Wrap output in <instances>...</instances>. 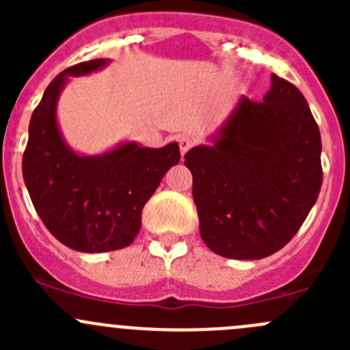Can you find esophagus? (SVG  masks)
Masks as SVG:
<instances>
[{"mask_svg":"<svg viewBox=\"0 0 350 350\" xmlns=\"http://www.w3.org/2000/svg\"><path fill=\"white\" fill-rule=\"evenodd\" d=\"M178 144H179V150H181V154L185 155L189 149H191L193 146H195V140H193L191 137H188V135H183V137H179V139H178Z\"/></svg>","mask_w":350,"mask_h":350,"instance_id":"34e87169","label":"esophagus"}]
</instances>
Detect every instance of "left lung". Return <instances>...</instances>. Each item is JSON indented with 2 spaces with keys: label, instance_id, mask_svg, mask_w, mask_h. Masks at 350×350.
I'll use <instances>...</instances> for the list:
<instances>
[{
  "label": "left lung",
  "instance_id": "left-lung-1",
  "mask_svg": "<svg viewBox=\"0 0 350 350\" xmlns=\"http://www.w3.org/2000/svg\"><path fill=\"white\" fill-rule=\"evenodd\" d=\"M185 155L204 243L262 259L295 237L322 188V139L301 91L273 74L264 101L242 96L215 137Z\"/></svg>",
  "mask_w": 350,
  "mask_h": 350
}]
</instances>
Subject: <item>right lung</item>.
I'll return each instance as SVG.
<instances>
[{"instance_id": "right-lung-1", "label": "right lung", "mask_w": 350, "mask_h": 350, "mask_svg": "<svg viewBox=\"0 0 350 350\" xmlns=\"http://www.w3.org/2000/svg\"><path fill=\"white\" fill-rule=\"evenodd\" d=\"M105 64V59L79 62L54 77L31 113L22 161L40 220L59 242L81 252L130 245L140 230L144 204L181 159L176 142L162 149L130 142L96 157H81L66 146L55 120L59 93L69 76Z\"/></svg>"}]
</instances>
